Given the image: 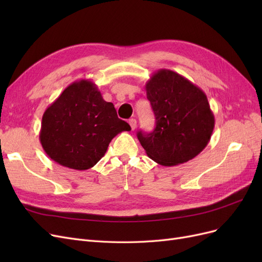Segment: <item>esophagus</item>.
<instances>
[{"instance_id": "esophagus-1", "label": "esophagus", "mask_w": 262, "mask_h": 262, "mask_svg": "<svg viewBox=\"0 0 262 262\" xmlns=\"http://www.w3.org/2000/svg\"><path fill=\"white\" fill-rule=\"evenodd\" d=\"M129 124H130V126H131V129L132 130H134L136 129V126H137V120L134 118H131L130 120H129Z\"/></svg>"}]
</instances>
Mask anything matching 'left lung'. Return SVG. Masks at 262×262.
Returning a JSON list of instances; mask_svg holds the SVG:
<instances>
[{
  "label": "left lung",
  "instance_id": "8db88e82",
  "mask_svg": "<svg viewBox=\"0 0 262 262\" xmlns=\"http://www.w3.org/2000/svg\"><path fill=\"white\" fill-rule=\"evenodd\" d=\"M145 90L156 119L153 132H138L147 156L163 166H175L200 154L215 123L204 92L166 69L150 76Z\"/></svg>",
  "mask_w": 262,
  "mask_h": 262
}]
</instances>
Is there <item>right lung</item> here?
<instances>
[{"label":"right lung","mask_w":262,"mask_h":262,"mask_svg":"<svg viewBox=\"0 0 262 262\" xmlns=\"http://www.w3.org/2000/svg\"><path fill=\"white\" fill-rule=\"evenodd\" d=\"M131 126L119 119L113 102L90 80L70 84L46 109L39 140L46 154L61 166L86 170L105 155L118 133Z\"/></svg>","instance_id":"add662e5"}]
</instances>
